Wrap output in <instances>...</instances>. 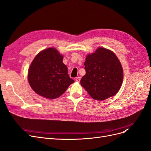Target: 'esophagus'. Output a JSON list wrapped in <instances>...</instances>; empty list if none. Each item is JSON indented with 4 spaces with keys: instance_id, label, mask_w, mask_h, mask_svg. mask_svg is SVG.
Listing matches in <instances>:
<instances>
[{
    "instance_id": "obj_1",
    "label": "esophagus",
    "mask_w": 151,
    "mask_h": 151,
    "mask_svg": "<svg viewBox=\"0 0 151 151\" xmlns=\"http://www.w3.org/2000/svg\"><path fill=\"white\" fill-rule=\"evenodd\" d=\"M81 77H76V81H77V82H80V81H81Z\"/></svg>"
}]
</instances>
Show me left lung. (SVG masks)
Returning <instances> with one entry per match:
<instances>
[{
  "label": "left lung",
  "mask_w": 151,
  "mask_h": 151,
  "mask_svg": "<svg viewBox=\"0 0 151 151\" xmlns=\"http://www.w3.org/2000/svg\"><path fill=\"white\" fill-rule=\"evenodd\" d=\"M84 66L86 74L81 84L93 99L102 101L118 93L123 72L119 60L111 50L98 48L86 57Z\"/></svg>",
  "instance_id": "left-lung-1"
}]
</instances>
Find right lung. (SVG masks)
I'll use <instances>...</instances> for the list:
<instances>
[{"label": "right lung", "instance_id": "obj_1", "mask_svg": "<svg viewBox=\"0 0 151 151\" xmlns=\"http://www.w3.org/2000/svg\"><path fill=\"white\" fill-rule=\"evenodd\" d=\"M63 56L54 48H48L35 57L28 70L31 88L47 99H55L74 83L68 74Z\"/></svg>", "mask_w": 151, "mask_h": 151}]
</instances>
